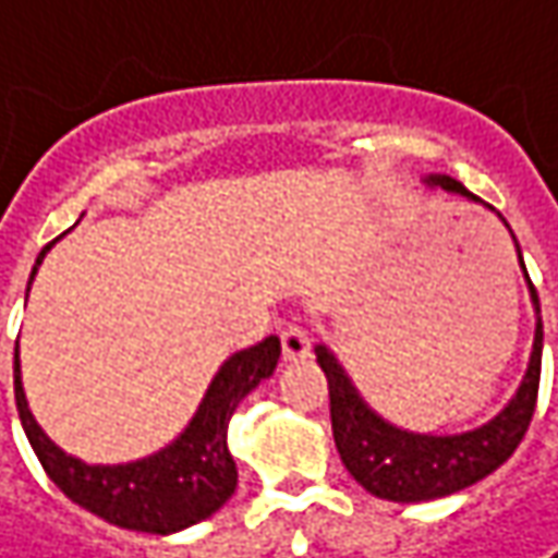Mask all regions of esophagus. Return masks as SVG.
<instances>
[{
    "mask_svg": "<svg viewBox=\"0 0 558 558\" xmlns=\"http://www.w3.org/2000/svg\"><path fill=\"white\" fill-rule=\"evenodd\" d=\"M280 343H283V359H287V362H303L305 355H308V350H312L308 333L296 325H287L280 330Z\"/></svg>",
    "mask_w": 558,
    "mask_h": 558,
    "instance_id": "obj_1",
    "label": "esophagus"
}]
</instances>
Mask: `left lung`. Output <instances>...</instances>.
I'll return each mask as SVG.
<instances>
[{"label":"left lung","instance_id":"1","mask_svg":"<svg viewBox=\"0 0 558 558\" xmlns=\"http://www.w3.org/2000/svg\"><path fill=\"white\" fill-rule=\"evenodd\" d=\"M427 186H440L452 196H462L469 203H481L474 193H469L459 181L447 174H430ZM490 208V206H487ZM506 225V218L499 215ZM509 228V225H506ZM515 240V236H512ZM519 265L531 290V303L537 315L534 327V347L527 359V372L521 377L515 397L499 409L490 422L477 424L462 434H418L397 427L387 418H380L362 393L355 390L352 377L340 365V359L327 350L325 343L315 347L318 365L327 377V393H330V427H333V444L347 465V472L380 499L390 502H427V499L449 497L487 474H494L519 449L521 437L531 424L534 405H537V387H541V355H544V322H541V300L537 290L527 278L524 258Z\"/></svg>","mask_w":558,"mask_h":558}]
</instances>
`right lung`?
Segmentation results:
<instances>
[{"label":"right lung","instance_id":"obj_1","mask_svg":"<svg viewBox=\"0 0 558 558\" xmlns=\"http://www.w3.org/2000/svg\"><path fill=\"white\" fill-rule=\"evenodd\" d=\"M46 250L39 253L37 265ZM278 359V337H265L250 350L233 352L211 377L206 397L181 434L153 456L121 465H86L84 459L68 456L46 437L24 397L17 350L14 402L39 465L71 502L128 531L174 534L215 515L236 490V462L228 449V422L243 397L253 393L265 377L275 375Z\"/></svg>","mask_w":558,"mask_h":558}]
</instances>
